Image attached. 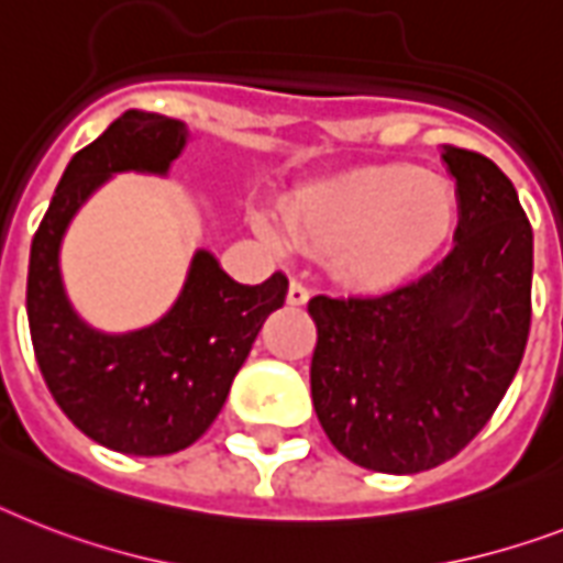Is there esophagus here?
<instances>
[{
  "mask_svg": "<svg viewBox=\"0 0 563 563\" xmlns=\"http://www.w3.org/2000/svg\"><path fill=\"white\" fill-rule=\"evenodd\" d=\"M309 300V289H306L300 280H291L289 283V303L291 306H303Z\"/></svg>",
  "mask_w": 563,
  "mask_h": 563,
  "instance_id": "esophagus-1",
  "label": "esophagus"
}]
</instances>
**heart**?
Instances as JSON below:
<instances>
[{
    "mask_svg": "<svg viewBox=\"0 0 563 563\" xmlns=\"http://www.w3.org/2000/svg\"><path fill=\"white\" fill-rule=\"evenodd\" d=\"M456 225V194L445 178L410 164L350 173L289 205V231L332 251L335 272L361 289L408 280L445 245Z\"/></svg>",
    "mask_w": 563,
    "mask_h": 563,
    "instance_id": "1",
    "label": "heart"
}]
</instances>
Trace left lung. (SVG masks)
Here are the masks:
<instances>
[{
  "instance_id": "left-lung-1",
  "label": "left lung",
  "mask_w": 563,
  "mask_h": 563,
  "mask_svg": "<svg viewBox=\"0 0 563 563\" xmlns=\"http://www.w3.org/2000/svg\"><path fill=\"white\" fill-rule=\"evenodd\" d=\"M456 245L385 295L309 300L312 401L355 465L419 474L483 431L509 390L532 321V225L492 158L445 144Z\"/></svg>"
}]
</instances>
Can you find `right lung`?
Returning <instances> with one entry per match:
<instances>
[{
  "label": "right lung",
  "mask_w": 563,
  "mask_h": 563,
  "mask_svg": "<svg viewBox=\"0 0 563 563\" xmlns=\"http://www.w3.org/2000/svg\"><path fill=\"white\" fill-rule=\"evenodd\" d=\"M185 139V123L173 118L123 112L68 162L31 242L25 306L40 373L59 410L89 440L121 454L162 456L194 445L289 291L283 272L242 286L199 251L181 297L153 327L100 335L71 312L57 268L68 219L112 173H167Z\"/></svg>",
  "instance_id": "obj_1"
}]
</instances>
